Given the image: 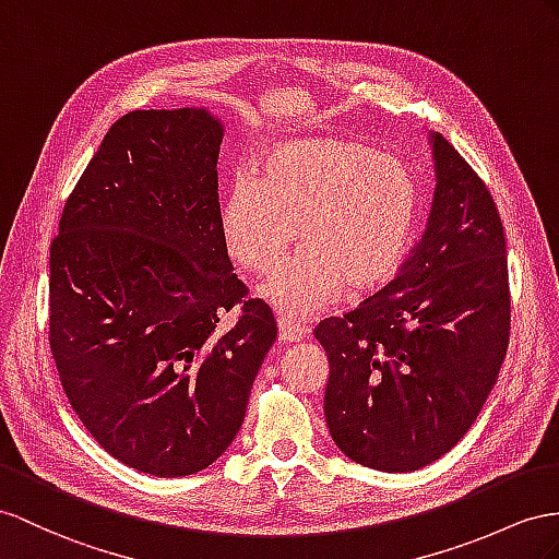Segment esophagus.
I'll return each instance as SVG.
<instances>
[{"instance_id":"obj_1","label":"esophagus","mask_w":559,"mask_h":559,"mask_svg":"<svg viewBox=\"0 0 559 559\" xmlns=\"http://www.w3.org/2000/svg\"><path fill=\"white\" fill-rule=\"evenodd\" d=\"M276 323H278V340L281 342H299L305 337L307 328L295 321L293 317H288V313H276Z\"/></svg>"}]
</instances>
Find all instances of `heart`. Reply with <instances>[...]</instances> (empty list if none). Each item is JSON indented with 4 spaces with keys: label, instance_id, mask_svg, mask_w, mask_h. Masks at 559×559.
<instances>
[{
    "label": "heart",
    "instance_id": "b5f03b06",
    "mask_svg": "<svg viewBox=\"0 0 559 559\" xmlns=\"http://www.w3.org/2000/svg\"><path fill=\"white\" fill-rule=\"evenodd\" d=\"M418 186L406 163L356 139L319 136L281 146L262 177L240 175L222 228L231 260L269 276L295 234L299 248L264 295L281 313L307 317L345 288L388 283L411 246Z\"/></svg>",
    "mask_w": 559,
    "mask_h": 559
}]
</instances>
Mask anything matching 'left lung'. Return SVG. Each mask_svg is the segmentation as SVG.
<instances>
[{
  "mask_svg": "<svg viewBox=\"0 0 559 559\" xmlns=\"http://www.w3.org/2000/svg\"><path fill=\"white\" fill-rule=\"evenodd\" d=\"M432 148V212L396 278L313 331L331 364V437L352 461L382 472L425 467L465 437L510 340L498 207L447 139L435 134Z\"/></svg>",
  "mask_w": 559,
  "mask_h": 559,
  "instance_id": "8db88e82",
  "label": "left lung"
}]
</instances>
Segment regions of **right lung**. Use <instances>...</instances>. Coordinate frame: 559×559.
Segmentation results:
<instances>
[{
	"label": "right lung",
	"instance_id": "right-lung-1",
	"mask_svg": "<svg viewBox=\"0 0 559 559\" xmlns=\"http://www.w3.org/2000/svg\"><path fill=\"white\" fill-rule=\"evenodd\" d=\"M222 124L203 108L112 122L49 254V345L70 406L120 463L205 469L246 418L274 311L226 252Z\"/></svg>",
	"mask_w": 559,
	"mask_h": 559
}]
</instances>
